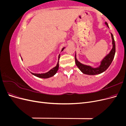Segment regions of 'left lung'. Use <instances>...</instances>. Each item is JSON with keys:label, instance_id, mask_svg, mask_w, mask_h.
<instances>
[{"label": "left lung", "instance_id": "obj_1", "mask_svg": "<svg viewBox=\"0 0 126 126\" xmlns=\"http://www.w3.org/2000/svg\"><path fill=\"white\" fill-rule=\"evenodd\" d=\"M105 24L108 27H109L107 22H106ZM111 36L112 38V48L109 54L107 55H106L105 57V58L101 60V62H100V64L99 67L97 68H93L91 66L85 65L84 64L80 63L79 61H78L77 58H76V54H75L76 64L83 74L89 75H98L104 72L108 69V68L109 67L110 64L112 62L116 52L115 40H114L113 36L112 33H111Z\"/></svg>", "mask_w": 126, "mask_h": 126}]
</instances>
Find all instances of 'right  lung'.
I'll list each match as a JSON object with an SVG mask.
<instances>
[{
	"instance_id": "right-lung-1",
	"label": "right lung",
	"mask_w": 126,
	"mask_h": 126,
	"mask_svg": "<svg viewBox=\"0 0 126 126\" xmlns=\"http://www.w3.org/2000/svg\"><path fill=\"white\" fill-rule=\"evenodd\" d=\"M64 48V47H63L62 49V51H63ZM60 55L59 54V56H58V63H57V64L56 66L54 67L53 68H52L51 70H50L47 72H46V73H44V74H34V73H32V72H31L32 74L33 75L35 76H36V77H38V78H48L52 77V76H54L56 74V72H57V71H58V68H59V58H60ZM21 60H22V58H21Z\"/></svg>"
}]
</instances>
